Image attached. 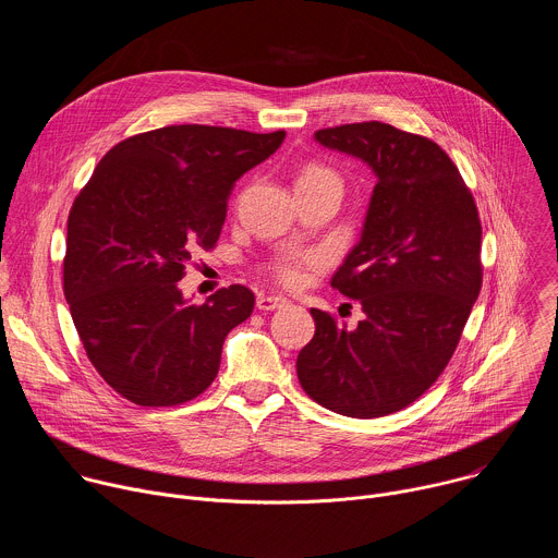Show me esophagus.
Wrapping results in <instances>:
<instances>
[{
    "mask_svg": "<svg viewBox=\"0 0 558 558\" xmlns=\"http://www.w3.org/2000/svg\"><path fill=\"white\" fill-rule=\"evenodd\" d=\"M258 308L260 311H276V308H282V306H287L289 304V300L287 298H282V295H265V298H258Z\"/></svg>",
    "mask_w": 558,
    "mask_h": 558,
    "instance_id": "obj_1",
    "label": "esophagus"
}]
</instances>
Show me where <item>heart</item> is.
<instances>
[{"label":"heart","mask_w":558,"mask_h":558,"mask_svg":"<svg viewBox=\"0 0 558 558\" xmlns=\"http://www.w3.org/2000/svg\"><path fill=\"white\" fill-rule=\"evenodd\" d=\"M323 179H336V172H331L329 168H323V166H306L300 174H298V181L295 183H311V181H323ZM276 276L280 282L284 284H298L302 280V263L295 260V258H287L282 260L280 265H276Z\"/></svg>","instance_id":"heart-1"}]
</instances>
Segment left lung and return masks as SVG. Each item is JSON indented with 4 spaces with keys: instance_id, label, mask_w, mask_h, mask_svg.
Listing matches in <instances>:
<instances>
[{
    "instance_id": "left-lung-1",
    "label": "left lung",
    "mask_w": 558,
    "mask_h": 558,
    "mask_svg": "<svg viewBox=\"0 0 558 558\" xmlns=\"http://www.w3.org/2000/svg\"><path fill=\"white\" fill-rule=\"evenodd\" d=\"M315 143L375 174L357 245L331 287L360 300L344 329L311 308L313 340L295 371L325 409L373 420L426 392L452 357L482 289V222L448 154L426 136L366 121L317 130Z\"/></svg>"
}]
</instances>
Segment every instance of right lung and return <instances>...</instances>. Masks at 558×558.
<instances>
[{
  "mask_svg": "<svg viewBox=\"0 0 558 558\" xmlns=\"http://www.w3.org/2000/svg\"><path fill=\"white\" fill-rule=\"evenodd\" d=\"M284 132L170 125L114 145L68 216L63 291L99 375L138 407L194 400L216 377L227 333L254 311L231 284L203 304L179 282L218 241L235 181Z\"/></svg>",
  "mask_w": 558,
  "mask_h": 558,
  "instance_id": "add662e5",
  "label": "right lung"
}]
</instances>
